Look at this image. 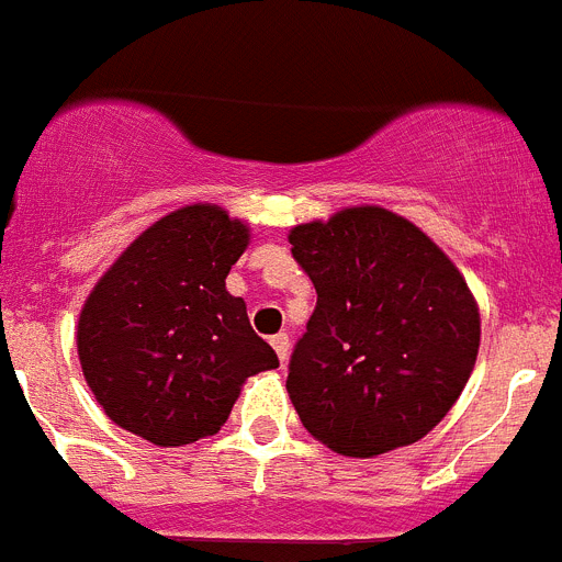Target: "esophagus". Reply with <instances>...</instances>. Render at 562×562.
Returning <instances> with one entry per match:
<instances>
[{"instance_id":"34e87169","label":"esophagus","mask_w":562,"mask_h":562,"mask_svg":"<svg viewBox=\"0 0 562 562\" xmlns=\"http://www.w3.org/2000/svg\"><path fill=\"white\" fill-rule=\"evenodd\" d=\"M270 345L276 347L281 364H286V359H290V336H286V333H278V336L270 338Z\"/></svg>"}]
</instances>
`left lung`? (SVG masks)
Wrapping results in <instances>:
<instances>
[{
    "instance_id": "obj_1",
    "label": "left lung",
    "mask_w": 562,
    "mask_h": 562,
    "mask_svg": "<svg viewBox=\"0 0 562 562\" xmlns=\"http://www.w3.org/2000/svg\"><path fill=\"white\" fill-rule=\"evenodd\" d=\"M290 244L318 295L286 375L301 425L345 457L437 428L480 350V310L448 255L379 206L295 226Z\"/></svg>"
}]
</instances>
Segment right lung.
Here are the masks:
<instances>
[{
  "mask_svg": "<svg viewBox=\"0 0 562 562\" xmlns=\"http://www.w3.org/2000/svg\"><path fill=\"white\" fill-rule=\"evenodd\" d=\"M249 229L224 209L183 206L148 226L88 295L77 350L111 422L171 448L221 430L240 384L278 368L244 299L226 292Z\"/></svg>",
  "mask_w": 562,
  "mask_h": 562,
  "instance_id": "obj_1",
  "label": "right lung"
}]
</instances>
